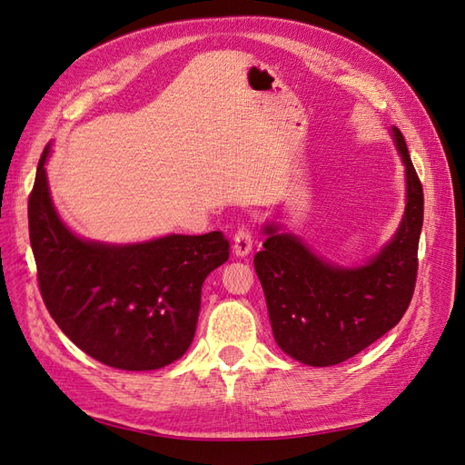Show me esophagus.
I'll return each instance as SVG.
<instances>
[{
    "label": "esophagus",
    "mask_w": 465,
    "mask_h": 465,
    "mask_svg": "<svg viewBox=\"0 0 465 465\" xmlns=\"http://www.w3.org/2000/svg\"><path fill=\"white\" fill-rule=\"evenodd\" d=\"M254 244V231H252L250 224H241L234 232V254L236 256H246Z\"/></svg>",
    "instance_id": "esophagus-1"
}]
</instances>
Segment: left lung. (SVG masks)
<instances>
[{"instance_id": "8db88e82", "label": "left lung", "mask_w": 465, "mask_h": 465, "mask_svg": "<svg viewBox=\"0 0 465 465\" xmlns=\"http://www.w3.org/2000/svg\"><path fill=\"white\" fill-rule=\"evenodd\" d=\"M391 130L405 164L407 205L396 236L376 258L343 270L273 227H265L267 241L254 258L277 345L311 367L355 357L396 326L413 299L423 184L401 132Z\"/></svg>"}]
</instances>
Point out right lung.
<instances>
[{"instance_id": "add662e5", "label": "right lung", "mask_w": 465, "mask_h": 465, "mask_svg": "<svg viewBox=\"0 0 465 465\" xmlns=\"http://www.w3.org/2000/svg\"><path fill=\"white\" fill-rule=\"evenodd\" d=\"M29 195L36 279L50 316L81 351L108 367L153 371L190 347L205 277L231 256L221 231L171 234L134 246L85 242L55 215L45 163Z\"/></svg>"}]
</instances>
